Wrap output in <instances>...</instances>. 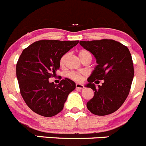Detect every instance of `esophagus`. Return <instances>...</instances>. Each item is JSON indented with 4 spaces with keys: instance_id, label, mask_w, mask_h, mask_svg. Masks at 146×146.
Returning a JSON list of instances; mask_svg holds the SVG:
<instances>
[{
    "instance_id": "obj_1",
    "label": "esophagus",
    "mask_w": 146,
    "mask_h": 146,
    "mask_svg": "<svg viewBox=\"0 0 146 146\" xmlns=\"http://www.w3.org/2000/svg\"><path fill=\"white\" fill-rule=\"evenodd\" d=\"M76 88L78 89H83L84 88V86L83 84H76Z\"/></svg>"
}]
</instances>
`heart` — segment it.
<instances>
[{
	"instance_id": "1",
	"label": "heart",
	"mask_w": 146,
	"mask_h": 146,
	"mask_svg": "<svg viewBox=\"0 0 146 146\" xmlns=\"http://www.w3.org/2000/svg\"><path fill=\"white\" fill-rule=\"evenodd\" d=\"M67 54H64L62 57H61L60 60V66H64V63H65V60L66 58H67ZM79 57L80 58L81 60H83L84 59L86 58L87 57H92V54L91 53L89 52L88 50H82L79 52ZM68 77L71 78L74 81H81L83 78V74H79V73H76V72H70L68 73L67 74Z\"/></svg>"
}]
</instances>
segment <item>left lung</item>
Segmentation results:
<instances>
[{"instance_id":"1","label":"left lung","mask_w":146,"mask_h":146,"mask_svg":"<svg viewBox=\"0 0 146 146\" xmlns=\"http://www.w3.org/2000/svg\"><path fill=\"white\" fill-rule=\"evenodd\" d=\"M79 44L94 56L97 63L87 79L89 83L85 85L94 91V96L87 102L86 107L97 116L113 113L126 99L133 79L129 50L113 40L80 41ZM99 80L104 82L96 86L95 84H98Z\"/></svg>"}]
</instances>
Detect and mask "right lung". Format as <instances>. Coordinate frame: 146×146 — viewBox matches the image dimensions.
<instances>
[{
  "label": "right lung",
  "mask_w": 146,
  "mask_h": 146,
  "mask_svg": "<svg viewBox=\"0 0 146 146\" xmlns=\"http://www.w3.org/2000/svg\"><path fill=\"white\" fill-rule=\"evenodd\" d=\"M78 43L79 40H40L23 51L17 63L16 76L21 95L35 113L51 117L63 109L76 84L65 78L57 85L48 79L60 69L61 57Z\"/></svg>",
  "instance_id": "add662e5"
}]
</instances>
